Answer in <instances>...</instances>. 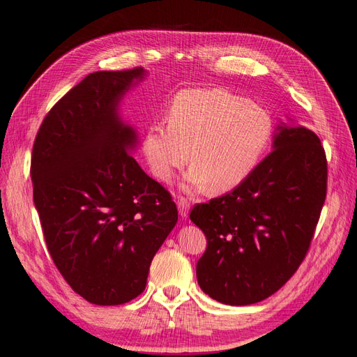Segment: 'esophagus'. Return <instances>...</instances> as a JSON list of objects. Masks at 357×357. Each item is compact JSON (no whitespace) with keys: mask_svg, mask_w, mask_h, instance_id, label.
Returning <instances> with one entry per match:
<instances>
[{"mask_svg":"<svg viewBox=\"0 0 357 357\" xmlns=\"http://www.w3.org/2000/svg\"><path fill=\"white\" fill-rule=\"evenodd\" d=\"M178 211L181 217H187L190 213V202L184 197H179L178 199Z\"/></svg>","mask_w":357,"mask_h":357,"instance_id":"34e87169","label":"esophagus"}]
</instances>
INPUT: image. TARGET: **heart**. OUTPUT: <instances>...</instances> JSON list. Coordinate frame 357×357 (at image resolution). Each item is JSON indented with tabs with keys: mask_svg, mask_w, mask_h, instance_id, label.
Listing matches in <instances>:
<instances>
[{
	"mask_svg": "<svg viewBox=\"0 0 357 357\" xmlns=\"http://www.w3.org/2000/svg\"><path fill=\"white\" fill-rule=\"evenodd\" d=\"M167 122L148 128L143 153L162 182H169L188 158L193 161L181 182L191 193L208 187L225 193L243 184L273 134L266 109L217 87L182 90L169 108Z\"/></svg>",
	"mask_w": 357,
	"mask_h": 357,
	"instance_id": "1",
	"label": "heart"
}]
</instances>
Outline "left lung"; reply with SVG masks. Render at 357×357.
Returning a JSON list of instances; mask_svg holds the SVG:
<instances>
[{"mask_svg":"<svg viewBox=\"0 0 357 357\" xmlns=\"http://www.w3.org/2000/svg\"><path fill=\"white\" fill-rule=\"evenodd\" d=\"M271 148L243 184L191 209L208 241L197 283L225 305L258 303L285 285L324 205L327 162L317 134L289 119L278 123Z\"/></svg>","mask_w":357,"mask_h":357,"instance_id":"1","label":"left lung"}]
</instances>
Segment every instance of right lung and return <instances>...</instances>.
Wrapping results in <instances>:
<instances>
[{
	"label": "right lung",
	"mask_w": 357,
	"mask_h": 357,
	"mask_svg": "<svg viewBox=\"0 0 357 357\" xmlns=\"http://www.w3.org/2000/svg\"><path fill=\"white\" fill-rule=\"evenodd\" d=\"M146 75L143 68L87 75L51 108L33 146V199L48 252L70 288L99 306L142 294L178 222L169 191L131 155L139 134L119 113Z\"/></svg>",
	"instance_id": "1"
}]
</instances>
